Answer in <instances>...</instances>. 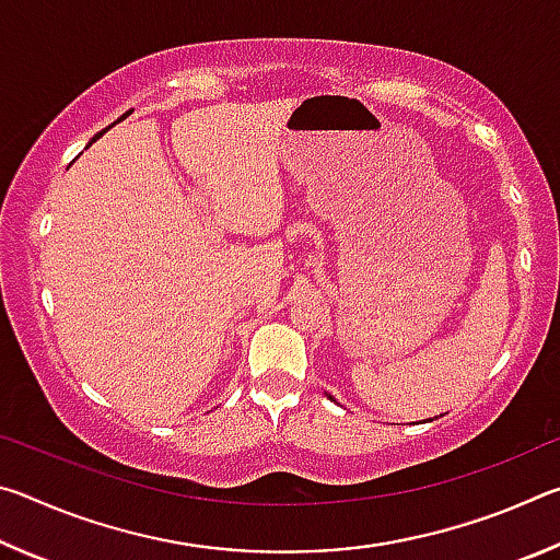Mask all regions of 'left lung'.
I'll return each instance as SVG.
<instances>
[{
  "instance_id": "8db88e82",
  "label": "left lung",
  "mask_w": 560,
  "mask_h": 560,
  "mask_svg": "<svg viewBox=\"0 0 560 560\" xmlns=\"http://www.w3.org/2000/svg\"><path fill=\"white\" fill-rule=\"evenodd\" d=\"M328 397H330V395H328ZM330 400H334V397H330Z\"/></svg>"
}]
</instances>
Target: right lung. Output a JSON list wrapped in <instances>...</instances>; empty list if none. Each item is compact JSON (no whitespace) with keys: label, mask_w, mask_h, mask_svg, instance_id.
Returning <instances> with one entry per match:
<instances>
[{"label":"right lung","mask_w":560,"mask_h":560,"mask_svg":"<svg viewBox=\"0 0 560 560\" xmlns=\"http://www.w3.org/2000/svg\"><path fill=\"white\" fill-rule=\"evenodd\" d=\"M126 116H128V113H126ZM126 116H122V118H126ZM122 118H118V120H122ZM108 128H110V126H108ZM108 128H103V130H101V132H96V136H93V138H91V140H89V145H93V143H96V140H98V138H101V136H103V132H106V130H108ZM89 145H86V148H89Z\"/></svg>","instance_id":"1"}]
</instances>
